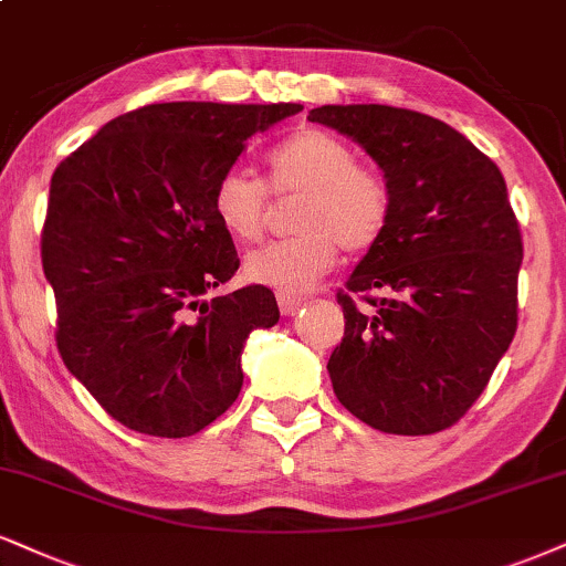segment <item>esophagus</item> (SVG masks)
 I'll use <instances>...</instances> for the list:
<instances>
[{"label":"esophagus","mask_w":566,"mask_h":566,"mask_svg":"<svg viewBox=\"0 0 566 566\" xmlns=\"http://www.w3.org/2000/svg\"><path fill=\"white\" fill-rule=\"evenodd\" d=\"M277 306H281L283 315H296L304 306V298L294 294H277Z\"/></svg>","instance_id":"esophagus-1"}]
</instances>
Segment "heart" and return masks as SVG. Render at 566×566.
<instances>
[{"mask_svg":"<svg viewBox=\"0 0 566 566\" xmlns=\"http://www.w3.org/2000/svg\"><path fill=\"white\" fill-rule=\"evenodd\" d=\"M270 188L298 193L294 239L272 241L243 260L251 283L281 294H304L338 260V247L367 251L380 241L390 218V188L357 149L319 128H304L268 157ZM212 214L233 241H256L268 218V188L247 170L222 172L212 188Z\"/></svg>","mask_w":566,"mask_h":566,"instance_id":"1","label":"heart"}]
</instances>
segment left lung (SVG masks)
<instances>
[{"label":"left lung","instance_id":"8db88e82","mask_svg":"<svg viewBox=\"0 0 566 566\" xmlns=\"http://www.w3.org/2000/svg\"><path fill=\"white\" fill-rule=\"evenodd\" d=\"M310 120L357 142L390 188L388 226L338 294L333 390L380 432L451 428L517 333L522 235L504 176L470 138L411 109L325 104ZM352 293L374 310L357 311Z\"/></svg>","mask_w":566,"mask_h":566}]
</instances>
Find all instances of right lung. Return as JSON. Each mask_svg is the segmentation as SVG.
Returning <instances> with one entry per match:
<instances>
[{
	"mask_svg": "<svg viewBox=\"0 0 566 566\" xmlns=\"http://www.w3.org/2000/svg\"><path fill=\"white\" fill-rule=\"evenodd\" d=\"M302 104L165 102L109 120L62 159L41 233L57 348L109 417L157 438L205 430L243 386L249 333L281 317L239 270L212 188L243 144Z\"/></svg>",
	"mask_w": 566,
	"mask_h": 566,
	"instance_id": "1",
	"label": "right lung"
}]
</instances>
